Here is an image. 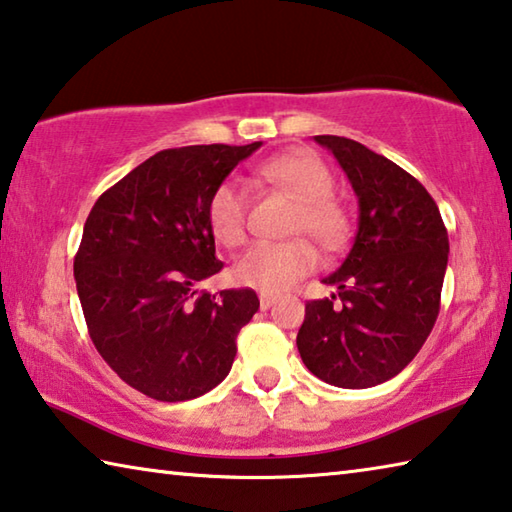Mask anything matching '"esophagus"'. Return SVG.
Segmentation results:
<instances>
[{
	"mask_svg": "<svg viewBox=\"0 0 512 512\" xmlns=\"http://www.w3.org/2000/svg\"><path fill=\"white\" fill-rule=\"evenodd\" d=\"M275 300H277V296H273V293H259V307H262V309L271 307Z\"/></svg>",
	"mask_w": 512,
	"mask_h": 512,
	"instance_id": "obj_1",
	"label": "esophagus"
}]
</instances>
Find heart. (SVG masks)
Listing matches in <instances>:
<instances>
[{"instance_id":"obj_1","label":"heart","mask_w":512,"mask_h":512,"mask_svg":"<svg viewBox=\"0 0 512 512\" xmlns=\"http://www.w3.org/2000/svg\"><path fill=\"white\" fill-rule=\"evenodd\" d=\"M264 183L280 187L298 198L293 214V235L314 237L320 246L336 250L350 232L348 210L332 194L334 176L327 164L311 151H289L268 158L255 169ZM207 223L214 239L228 248H239L248 239V196L235 180H221L207 201ZM318 266V250L307 239L259 241L237 259L232 277L241 287L262 293L291 289Z\"/></svg>"}]
</instances>
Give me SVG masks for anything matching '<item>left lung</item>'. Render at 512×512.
<instances>
[{
  "label": "left lung",
  "instance_id": "obj_1",
  "mask_svg": "<svg viewBox=\"0 0 512 512\" xmlns=\"http://www.w3.org/2000/svg\"><path fill=\"white\" fill-rule=\"evenodd\" d=\"M359 198L345 262L325 277L339 291L309 300L298 352L318 379L370 388L409 366L440 311L449 239L436 201L411 173L348 137L316 135Z\"/></svg>",
  "mask_w": 512,
  "mask_h": 512
}]
</instances>
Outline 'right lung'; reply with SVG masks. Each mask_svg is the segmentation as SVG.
Returning a JSON list of instances; mask_svg holds the SVG:
<instances>
[{
  "instance_id": "right-lung-1",
  "label": "right lung",
  "mask_w": 512,
  "mask_h": 512,
  "mask_svg": "<svg viewBox=\"0 0 512 512\" xmlns=\"http://www.w3.org/2000/svg\"><path fill=\"white\" fill-rule=\"evenodd\" d=\"M259 146L164 149L106 189L85 221L74 277L90 339L153 400L185 402L219 386L239 329L259 309L253 289L198 291L223 268L207 223L212 189Z\"/></svg>"
}]
</instances>
